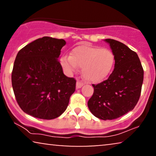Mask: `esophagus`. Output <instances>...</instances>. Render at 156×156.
Returning a JSON list of instances; mask_svg holds the SVG:
<instances>
[{
	"instance_id": "esophagus-1",
	"label": "esophagus",
	"mask_w": 156,
	"mask_h": 156,
	"mask_svg": "<svg viewBox=\"0 0 156 156\" xmlns=\"http://www.w3.org/2000/svg\"><path fill=\"white\" fill-rule=\"evenodd\" d=\"M83 85H84V83L81 82L80 80H77V82H76V88L80 89L83 86Z\"/></svg>"
}]
</instances>
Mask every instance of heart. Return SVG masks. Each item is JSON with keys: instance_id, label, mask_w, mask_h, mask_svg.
Wrapping results in <instances>:
<instances>
[{"instance_id": "b5f03b06", "label": "heart", "mask_w": 156, "mask_h": 156, "mask_svg": "<svg viewBox=\"0 0 156 156\" xmlns=\"http://www.w3.org/2000/svg\"><path fill=\"white\" fill-rule=\"evenodd\" d=\"M61 65L68 73L82 68L84 78L97 82L109 75L115 64V56L112 50L89 44H82L74 48L71 56L63 55Z\"/></svg>"}]
</instances>
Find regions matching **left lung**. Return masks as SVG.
I'll use <instances>...</instances> for the list:
<instances>
[{
  "mask_svg": "<svg viewBox=\"0 0 156 156\" xmlns=\"http://www.w3.org/2000/svg\"><path fill=\"white\" fill-rule=\"evenodd\" d=\"M104 40L114 54V69L107 80L92 84L94 94L87 104L94 116L106 121L133 109L141 92L144 69L136 52L126 44L113 39Z\"/></svg>",
  "mask_w": 156,
  "mask_h": 156,
  "instance_id": "left-lung-1",
  "label": "left lung"
}]
</instances>
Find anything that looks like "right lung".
Segmentation results:
<instances>
[{"instance_id":"1","label":"right lung","mask_w":156,"mask_h":156,"mask_svg":"<svg viewBox=\"0 0 156 156\" xmlns=\"http://www.w3.org/2000/svg\"><path fill=\"white\" fill-rule=\"evenodd\" d=\"M63 39L43 37L21 49L12 68L11 80L21 109L35 118L50 120L67 108L76 80L63 73L58 60Z\"/></svg>"}]
</instances>
